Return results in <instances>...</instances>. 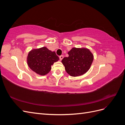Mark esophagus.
I'll return each instance as SVG.
<instances>
[{
  "mask_svg": "<svg viewBox=\"0 0 125 125\" xmlns=\"http://www.w3.org/2000/svg\"><path fill=\"white\" fill-rule=\"evenodd\" d=\"M59 58H60V60H62L63 58V55L60 56V57H59Z\"/></svg>",
  "mask_w": 125,
  "mask_h": 125,
  "instance_id": "1",
  "label": "esophagus"
}]
</instances>
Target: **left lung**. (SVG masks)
Returning a JSON list of instances; mask_svg holds the SVG:
<instances>
[{
  "label": "left lung",
  "instance_id": "8db88e82",
  "mask_svg": "<svg viewBox=\"0 0 125 125\" xmlns=\"http://www.w3.org/2000/svg\"><path fill=\"white\" fill-rule=\"evenodd\" d=\"M68 54L69 56L63 58L62 62L66 72L71 76H80L89 70L94 56L89 49L74 47Z\"/></svg>",
  "mask_w": 125,
  "mask_h": 125
}]
</instances>
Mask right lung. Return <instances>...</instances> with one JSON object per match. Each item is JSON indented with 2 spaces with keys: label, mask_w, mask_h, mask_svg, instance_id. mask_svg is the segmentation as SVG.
I'll list each match as a JSON object with an SVG mask.
<instances>
[{
  "label": "right lung",
  "mask_w": 125,
  "mask_h": 125,
  "mask_svg": "<svg viewBox=\"0 0 125 125\" xmlns=\"http://www.w3.org/2000/svg\"><path fill=\"white\" fill-rule=\"evenodd\" d=\"M59 58L56 52L46 47L33 49L27 57V63L30 68L41 75L47 74L52 69V65Z\"/></svg>",
  "instance_id": "obj_1"
}]
</instances>
